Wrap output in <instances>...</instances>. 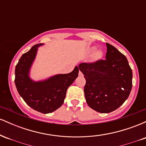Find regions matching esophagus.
Here are the masks:
<instances>
[{
	"label": "esophagus",
	"instance_id": "1",
	"mask_svg": "<svg viewBox=\"0 0 146 146\" xmlns=\"http://www.w3.org/2000/svg\"><path fill=\"white\" fill-rule=\"evenodd\" d=\"M82 73L81 71H79V76H82Z\"/></svg>",
	"mask_w": 146,
	"mask_h": 146
}]
</instances>
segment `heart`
<instances>
[{
    "label": "heart",
    "mask_w": 146,
    "mask_h": 146,
    "mask_svg": "<svg viewBox=\"0 0 146 146\" xmlns=\"http://www.w3.org/2000/svg\"><path fill=\"white\" fill-rule=\"evenodd\" d=\"M88 53H93V59L94 60H97L100 58H102V52L100 50L97 49L95 46H92L88 49Z\"/></svg>",
    "instance_id": "1"
}]
</instances>
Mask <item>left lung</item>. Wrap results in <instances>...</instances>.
Returning a JSON list of instances; mask_svg holds the SVG:
<instances>
[{"instance_id":"left-lung-1","label":"left lung","mask_w":146,"mask_h":146,"mask_svg":"<svg viewBox=\"0 0 146 146\" xmlns=\"http://www.w3.org/2000/svg\"><path fill=\"white\" fill-rule=\"evenodd\" d=\"M106 44V60L78 66L86 79L84 91L87 104L101 113H110L121 106L132 86V72L127 58L113 45Z\"/></svg>"}]
</instances>
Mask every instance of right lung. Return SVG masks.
I'll use <instances>...</instances> for the list:
<instances>
[{
	"label": "right lung",
	"instance_id": "1",
	"mask_svg": "<svg viewBox=\"0 0 146 146\" xmlns=\"http://www.w3.org/2000/svg\"><path fill=\"white\" fill-rule=\"evenodd\" d=\"M34 45L20 58L15 68V84L22 98L31 108L47 114L59 108L64 101L66 90L78 78V66L66 74H56L44 80L35 81L30 71L36 58L38 47Z\"/></svg>",
	"mask_w": 146,
	"mask_h": 146
}]
</instances>
